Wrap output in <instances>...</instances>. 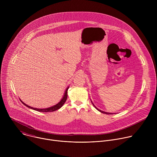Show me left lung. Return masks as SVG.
Segmentation results:
<instances>
[{"label": "left lung", "instance_id": "1", "mask_svg": "<svg viewBox=\"0 0 157 157\" xmlns=\"http://www.w3.org/2000/svg\"><path fill=\"white\" fill-rule=\"evenodd\" d=\"M91 102H92V101H91ZM92 103H93V102H92ZM93 105L95 107V108H96L98 110H99V112H101V113H103V114H113V113H107V112H104V111H102V110H99V109H98V108H97V107L94 105V104H93Z\"/></svg>", "mask_w": 157, "mask_h": 157}]
</instances>
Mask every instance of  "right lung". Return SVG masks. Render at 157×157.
Wrapping results in <instances>:
<instances>
[{
  "instance_id": "right-lung-1",
  "label": "right lung",
  "mask_w": 157,
  "mask_h": 157,
  "mask_svg": "<svg viewBox=\"0 0 157 157\" xmlns=\"http://www.w3.org/2000/svg\"><path fill=\"white\" fill-rule=\"evenodd\" d=\"M69 87H67V89H66V91L64 93V96L63 97V98L61 99V100L58 103L56 104V105H53V106H52L50 107H48V108H46V109H37V108H33L32 107H30L28 105H27L26 104H25L24 102H22L21 100L20 101L22 102V104H24V105H25V106H27V107L30 108V109H33L35 110H36V111H38V112H41V113H49V112H53V111H55L59 109H60L63 105V104H64V102H66V99H67V97H68V89Z\"/></svg>"
}]
</instances>
